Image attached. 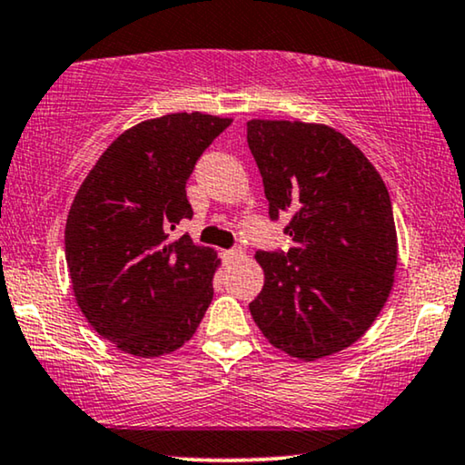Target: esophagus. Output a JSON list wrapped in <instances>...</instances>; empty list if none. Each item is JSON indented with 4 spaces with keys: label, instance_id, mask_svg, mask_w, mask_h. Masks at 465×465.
<instances>
[{
    "label": "esophagus",
    "instance_id": "obj_1",
    "mask_svg": "<svg viewBox=\"0 0 465 465\" xmlns=\"http://www.w3.org/2000/svg\"><path fill=\"white\" fill-rule=\"evenodd\" d=\"M244 257V251L242 249H229V251H223V259L225 262H238V259Z\"/></svg>",
    "mask_w": 465,
    "mask_h": 465
}]
</instances>
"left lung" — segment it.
Returning a JSON list of instances; mask_svg holds the SVG:
<instances>
[{"instance_id":"obj_1","label":"left lung","mask_w":465,"mask_h":465,"mask_svg":"<svg viewBox=\"0 0 465 465\" xmlns=\"http://www.w3.org/2000/svg\"><path fill=\"white\" fill-rule=\"evenodd\" d=\"M249 148L270 216H287L289 252L255 259L265 282L251 314L268 342L302 361L357 342L385 306L398 268V233L382 178L330 125L252 119Z\"/></svg>"}]
</instances>
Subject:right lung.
Here are the masks:
<instances>
[{"label": "right lung", "instance_id": "obj_1", "mask_svg": "<svg viewBox=\"0 0 465 465\" xmlns=\"http://www.w3.org/2000/svg\"><path fill=\"white\" fill-rule=\"evenodd\" d=\"M229 116L174 113L110 144L74 197L65 262L74 297L99 336L134 357L174 352L213 302L216 251L170 229L193 210L187 181Z\"/></svg>", "mask_w": 465, "mask_h": 465}]
</instances>
